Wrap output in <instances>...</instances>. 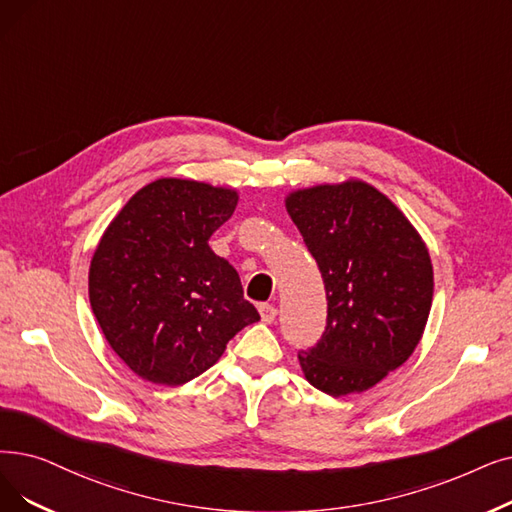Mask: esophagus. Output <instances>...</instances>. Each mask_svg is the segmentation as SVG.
<instances>
[{
  "instance_id": "1",
  "label": "esophagus",
  "mask_w": 512,
  "mask_h": 512,
  "mask_svg": "<svg viewBox=\"0 0 512 512\" xmlns=\"http://www.w3.org/2000/svg\"><path fill=\"white\" fill-rule=\"evenodd\" d=\"M259 314H261V320L265 324H272L276 320V316H278V309L274 305H270V303H261L259 305Z\"/></svg>"
}]
</instances>
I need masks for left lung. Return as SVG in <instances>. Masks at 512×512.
Segmentation results:
<instances>
[{
  "label": "left lung",
  "instance_id": "left-lung-1",
  "mask_svg": "<svg viewBox=\"0 0 512 512\" xmlns=\"http://www.w3.org/2000/svg\"><path fill=\"white\" fill-rule=\"evenodd\" d=\"M286 211L326 288L322 339L299 351L305 379L341 397L362 393L416 349L433 301L425 242L389 198L349 180L288 194Z\"/></svg>",
  "mask_w": 512,
  "mask_h": 512
}]
</instances>
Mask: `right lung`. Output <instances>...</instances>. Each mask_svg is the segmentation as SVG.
Segmentation results:
<instances>
[{
  "label": "right lung",
  "mask_w": 512,
  "mask_h": 512,
  "mask_svg": "<svg viewBox=\"0 0 512 512\" xmlns=\"http://www.w3.org/2000/svg\"><path fill=\"white\" fill-rule=\"evenodd\" d=\"M236 203V190L163 177L106 228L90 265V303L108 345L144 381H192L259 320L238 272L209 247Z\"/></svg>",
  "instance_id": "right-lung-1"
}]
</instances>
